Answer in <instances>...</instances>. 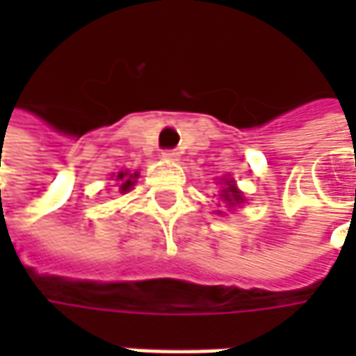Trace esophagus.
<instances>
[{
  "instance_id": "34e87169",
  "label": "esophagus",
  "mask_w": 356,
  "mask_h": 356,
  "mask_svg": "<svg viewBox=\"0 0 356 356\" xmlns=\"http://www.w3.org/2000/svg\"><path fill=\"white\" fill-rule=\"evenodd\" d=\"M162 156L168 158V160H178V150H174V148H166V150H162Z\"/></svg>"
}]
</instances>
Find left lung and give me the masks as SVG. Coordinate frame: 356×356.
Returning a JSON list of instances; mask_svg holds the SVG:
<instances>
[{
	"label": "left lung",
	"mask_w": 356,
	"mask_h": 356,
	"mask_svg": "<svg viewBox=\"0 0 356 356\" xmlns=\"http://www.w3.org/2000/svg\"><path fill=\"white\" fill-rule=\"evenodd\" d=\"M222 198L226 200L229 206L243 202V198H241V192H239L236 186L232 184V180H226V188L222 190Z\"/></svg>",
	"instance_id": "8db88e82"
}]
</instances>
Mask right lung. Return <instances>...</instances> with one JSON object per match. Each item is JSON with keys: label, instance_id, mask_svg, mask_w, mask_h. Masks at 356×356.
Wrapping results in <instances>:
<instances>
[{"label": "right lung", "instance_id": "right-lung-1", "mask_svg": "<svg viewBox=\"0 0 356 356\" xmlns=\"http://www.w3.org/2000/svg\"><path fill=\"white\" fill-rule=\"evenodd\" d=\"M132 178H136V174L132 176V174H129V172H118L117 180L120 182V186H118V192H129L130 188L134 186V180H132Z\"/></svg>", "mask_w": 356, "mask_h": 356}]
</instances>
